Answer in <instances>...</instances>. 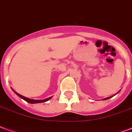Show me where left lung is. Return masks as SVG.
<instances>
[{
  "instance_id": "left-lung-1",
  "label": "left lung",
  "mask_w": 132,
  "mask_h": 132,
  "mask_svg": "<svg viewBox=\"0 0 132 132\" xmlns=\"http://www.w3.org/2000/svg\"><path fill=\"white\" fill-rule=\"evenodd\" d=\"M110 97H106V98H104V99H103V100H108V99H109V98H110Z\"/></svg>"
}]
</instances>
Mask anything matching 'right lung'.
I'll return each mask as SVG.
<instances>
[{
  "instance_id": "add662e5",
  "label": "right lung",
  "mask_w": 132,
  "mask_h": 132,
  "mask_svg": "<svg viewBox=\"0 0 132 132\" xmlns=\"http://www.w3.org/2000/svg\"><path fill=\"white\" fill-rule=\"evenodd\" d=\"M13 91H14V93H16V94L18 96H19V97H20L21 98H22L23 100H24L25 101L29 102V103H30V104H35V103H42V102H46V101L49 100L51 99V97H48V98H46V99H45V100L30 99V98H28V97H25V96H23V95H20L19 93H18L17 92H16L14 90H13Z\"/></svg>"
}]
</instances>
